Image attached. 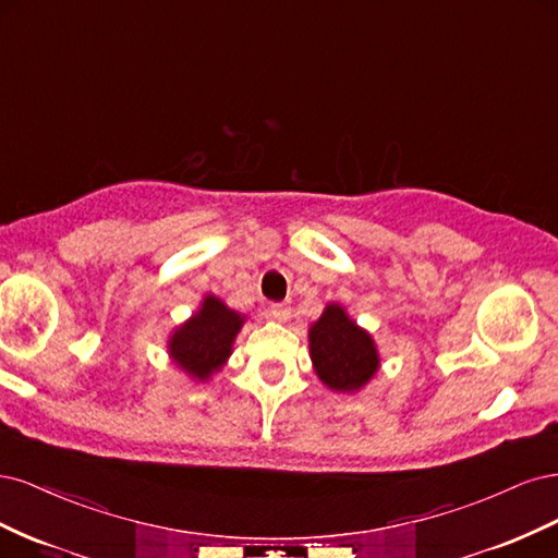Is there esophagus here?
I'll list each match as a JSON object with an SVG mask.
<instances>
[{
	"mask_svg": "<svg viewBox=\"0 0 558 558\" xmlns=\"http://www.w3.org/2000/svg\"><path fill=\"white\" fill-rule=\"evenodd\" d=\"M267 314L272 316L275 320H279V324H286V320L291 318V310L286 307V305H269V310H267Z\"/></svg>",
	"mask_w": 558,
	"mask_h": 558,
	"instance_id": "1",
	"label": "esophagus"
}]
</instances>
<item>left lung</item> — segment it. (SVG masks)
I'll list each match as a JSON object with an SVG mask.
<instances>
[{
	"mask_svg": "<svg viewBox=\"0 0 558 558\" xmlns=\"http://www.w3.org/2000/svg\"><path fill=\"white\" fill-rule=\"evenodd\" d=\"M316 377L335 393H359L381 367L379 349L340 302H328L307 332Z\"/></svg>",
	"mask_w": 558,
	"mask_h": 558,
	"instance_id": "obj_1",
	"label": "left lung"
}]
</instances>
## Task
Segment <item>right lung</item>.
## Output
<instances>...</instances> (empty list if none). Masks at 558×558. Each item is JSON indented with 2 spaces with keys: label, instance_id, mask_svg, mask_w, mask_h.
<instances>
[{
  "label": "right lung",
  "instance_id": "obj_1",
  "mask_svg": "<svg viewBox=\"0 0 558 558\" xmlns=\"http://www.w3.org/2000/svg\"><path fill=\"white\" fill-rule=\"evenodd\" d=\"M244 324L246 314L207 293L191 318H185L167 337V353L191 381L207 384L232 356L234 340Z\"/></svg>",
  "mask_w": 558,
  "mask_h": 558
}]
</instances>
